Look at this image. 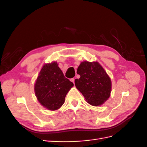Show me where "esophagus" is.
Instances as JSON below:
<instances>
[{
    "mask_svg": "<svg viewBox=\"0 0 147 147\" xmlns=\"http://www.w3.org/2000/svg\"><path fill=\"white\" fill-rule=\"evenodd\" d=\"M70 81L72 82L74 84V83H75V79H74V78H71V79H70Z\"/></svg>",
    "mask_w": 147,
    "mask_h": 147,
    "instance_id": "34e87169",
    "label": "esophagus"
}]
</instances>
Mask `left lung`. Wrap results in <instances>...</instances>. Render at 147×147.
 I'll return each mask as SVG.
<instances>
[{
    "label": "left lung",
    "instance_id": "obj_1",
    "mask_svg": "<svg viewBox=\"0 0 147 147\" xmlns=\"http://www.w3.org/2000/svg\"><path fill=\"white\" fill-rule=\"evenodd\" d=\"M79 79L75 80V86L86 102L93 106L103 104L110 97L112 82L107 74L97 62H82L77 69Z\"/></svg>",
    "mask_w": 147,
    "mask_h": 147
}]
</instances>
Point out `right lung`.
<instances>
[{"label":"right lung","instance_id":"obj_1","mask_svg":"<svg viewBox=\"0 0 147 147\" xmlns=\"http://www.w3.org/2000/svg\"><path fill=\"white\" fill-rule=\"evenodd\" d=\"M72 82L66 78L56 62L43 66L35 82L34 90L38 100L44 107L56 110L63 105Z\"/></svg>","mask_w":147,"mask_h":147}]
</instances>
